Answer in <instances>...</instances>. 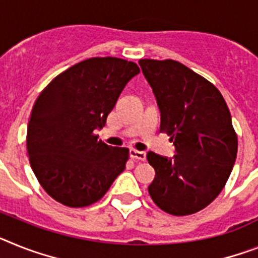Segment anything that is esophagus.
<instances>
[{"mask_svg": "<svg viewBox=\"0 0 258 258\" xmlns=\"http://www.w3.org/2000/svg\"><path fill=\"white\" fill-rule=\"evenodd\" d=\"M130 156L135 160H140V161H146L147 153L143 151H138V149H130Z\"/></svg>", "mask_w": 258, "mask_h": 258, "instance_id": "1", "label": "esophagus"}]
</instances>
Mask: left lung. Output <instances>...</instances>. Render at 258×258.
<instances>
[{"mask_svg":"<svg viewBox=\"0 0 258 258\" xmlns=\"http://www.w3.org/2000/svg\"><path fill=\"white\" fill-rule=\"evenodd\" d=\"M139 64L157 99L160 131L177 151L173 160L147 153L156 172L149 196L170 215H191L219 196L232 172L237 135L228 106L214 84L176 60Z\"/></svg>","mask_w":258,"mask_h":258,"instance_id":"1","label":"left lung"}]
</instances>
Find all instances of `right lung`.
Listing matches in <instances>:
<instances>
[{
	"label": "right lung",
	"instance_id": "right-lung-1",
	"mask_svg": "<svg viewBox=\"0 0 258 258\" xmlns=\"http://www.w3.org/2000/svg\"><path fill=\"white\" fill-rule=\"evenodd\" d=\"M139 72L128 60L90 57L56 76L39 94L27 125V153L39 183L56 202L90 206L124 170L128 148L107 146L94 131Z\"/></svg>",
	"mask_w": 258,
	"mask_h": 258
}]
</instances>
